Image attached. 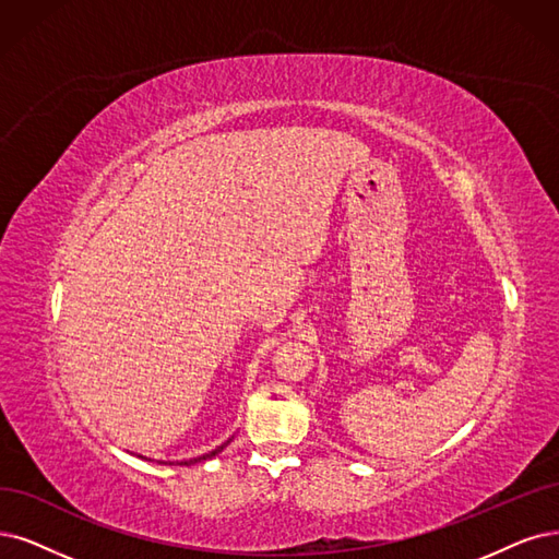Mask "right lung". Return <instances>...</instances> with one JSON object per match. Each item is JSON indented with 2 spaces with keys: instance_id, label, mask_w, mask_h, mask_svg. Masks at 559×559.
<instances>
[{
  "instance_id": "add662e5",
  "label": "right lung",
  "mask_w": 559,
  "mask_h": 559,
  "mask_svg": "<svg viewBox=\"0 0 559 559\" xmlns=\"http://www.w3.org/2000/svg\"><path fill=\"white\" fill-rule=\"evenodd\" d=\"M225 447V444H223ZM223 447H218V449H214L212 453H206V456H202V459H193V461H183V463H179V465H191V463H198V461H206V459H214L216 453H221L223 451Z\"/></svg>"
}]
</instances>
